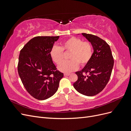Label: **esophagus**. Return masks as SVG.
I'll return each mask as SVG.
<instances>
[{
	"label": "esophagus",
	"mask_w": 131,
	"mask_h": 131,
	"mask_svg": "<svg viewBox=\"0 0 131 131\" xmlns=\"http://www.w3.org/2000/svg\"><path fill=\"white\" fill-rule=\"evenodd\" d=\"M70 75V73H65V74H64V75H65V76H69V75Z\"/></svg>",
	"instance_id": "34e87169"
}]
</instances>
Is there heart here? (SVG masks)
I'll return each mask as SVG.
<instances>
[{
  "label": "heart",
  "mask_w": 131,
  "mask_h": 131,
  "mask_svg": "<svg viewBox=\"0 0 131 131\" xmlns=\"http://www.w3.org/2000/svg\"><path fill=\"white\" fill-rule=\"evenodd\" d=\"M63 50L71 52L69 56L71 60L63 61L58 66V70L64 73L77 70L79 64L82 66L88 64L93 54V48L90 42L72 37L63 42L61 47L54 45L51 49L50 57L52 61L58 65L63 59Z\"/></svg>",
  "instance_id": "1"
}]
</instances>
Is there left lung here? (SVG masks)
Masks as SVG:
<instances>
[{
  "label": "left lung",
  "instance_id": "8db88e82",
  "mask_svg": "<svg viewBox=\"0 0 131 131\" xmlns=\"http://www.w3.org/2000/svg\"><path fill=\"white\" fill-rule=\"evenodd\" d=\"M82 35L91 42L93 53L91 59L83 70L75 72L78 80L73 86L82 94L93 96L102 91L108 83L114 60L110 47L105 41L90 34L83 33ZM86 73L89 74L85 75Z\"/></svg>",
  "mask_w": 131,
  "mask_h": 131
}]
</instances>
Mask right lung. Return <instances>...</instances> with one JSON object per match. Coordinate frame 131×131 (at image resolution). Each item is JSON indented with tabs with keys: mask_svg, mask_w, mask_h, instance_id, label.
I'll list each match as a JSON object with an SVG mask.
<instances>
[{
	"mask_svg": "<svg viewBox=\"0 0 131 131\" xmlns=\"http://www.w3.org/2000/svg\"><path fill=\"white\" fill-rule=\"evenodd\" d=\"M59 36L32 38L20 52L18 72L24 86L33 97L43 100L54 95L64 74L57 71L50 51Z\"/></svg>",
	"mask_w": 131,
	"mask_h": 131,
	"instance_id": "right-lung-1",
	"label": "right lung"
}]
</instances>
